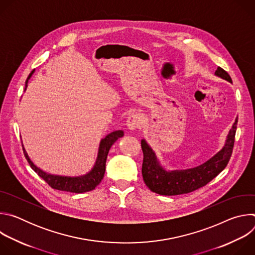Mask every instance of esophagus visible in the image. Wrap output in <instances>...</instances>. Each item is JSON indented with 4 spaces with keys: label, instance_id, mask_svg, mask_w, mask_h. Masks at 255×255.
I'll list each match as a JSON object with an SVG mask.
<instances>
[{
    "label": "esophagus",
    "instance_id": "esophagus-1",
    "mask_svg": "<svg viewBox=\"0 0 255 255\" xmlns=\"http://www.w3.org/2000/svg\"><path fill=\"white\" fill-rule=\"evenodd\" d=\"M126 124L130 130H136V129L140 128V126L142 124V119L139 114L133 113L128 116Z\"/></svg>",
    "mask_w": 255,
    "mask_h": 255
}]
</instances>
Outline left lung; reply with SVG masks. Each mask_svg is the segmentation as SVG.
<instances>
[{"label": "left lung", "instance_id": "8db88e82", "mask_svg": "<svg viewBox=\"0 0 255 255\" xmlns=\"http://www.w3.org/2000/svg\"><path fill=\"white\" fill-rule=\"evenodd\" d=\"M215 75L228 82H232L228 72L222 67H218ZM238 119L235 120L224 148L203 165L196 168L181 171H165L162 169L156 157L145 140H141L143 152L142 176L145 185L152 192L163 196H176L194 192L207 184L219 174L228 164L232 155L235 133Z\"/></svg>", "mask_w": 255, "mask_h": 255}]
</instances>
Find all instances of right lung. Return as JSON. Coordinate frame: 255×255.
Here are the masks:
<instances>
[{
    "instance_id": "obj_1",
    "label": "right lung",
    "mask_w": 255,
    "mask_h": 255,
    "mask_svg": "<svg viewBox=\"0 0 255 255\" xmlns=\"http://www.w3.org/2000/svg\"><path fill=\"white\" fill-rule=\"evenodd\" d=\"M33 71L34 70L31 71V74L29 75L28 79L26 80L25 90L27 87L28 80L30 79L31 75L33 74ZM123 135H124L123 131L118 130V131H114L110 134H108L104 139H102L101 143H100L97 161H96L94 168L88 174L79 176V177H68V176L49 174L33 164V162L30 160L27 152L25 151L24 147H23V152H24L25 158L27 159V161L30 164V166L32 167V169L36 173H37L42 179H44L52 189L58 190V191L81 194V193H86V192H90V191L94 190L101 183V180L103 179L104 174H105L106 160H107L108 152H109V150H110L113 143L118 138L122 137Z\"/></svg>"
}]
</instances>
